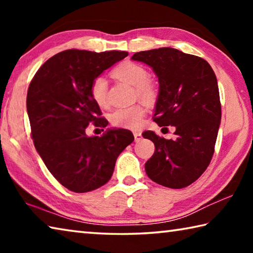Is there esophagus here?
Segmentation results:
<instances>
[{"label": "esophagus", "instance_id": "obj_1", "mask_svg": "<svg viewBox=\"0 0 253 253\" xmlns=\"http://www.w3.org/2000/svg\"><path fill=\"white\" fill-rule=\"evenodd\" d=\"M134 137H135V142H139L140 138H142V132L134 131Z\"/></svg>", "mask_w": 253, "mask_h": 253}]
</instances>
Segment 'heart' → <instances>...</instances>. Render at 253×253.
Instances as JSON below:
<instances>
[{
	"instance_id": "1",
	"label": "heart",
	"mask_w": 253,
	"mask_h": 253,
	"mask_svg": "<svg viewBox=\"0 0 253 253\" xmlns=\"http://www.w3.org/2000/svg\"><path fill=\"white\" fill-rule=\"evenodd\" d=\"M116 79L135 87L136 95L140 99L151 101L155 98V88L149 83V74L144 67L134 62H126L118 66L113 71ZM90 96L99 107L108 105V84L104 77H98L90 84ZM145 108L140 105H135L126 108H118L109 115V122L114 127L125 129H138L145 116Z\"/></svg>"
}]
</instances>
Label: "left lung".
<instances>
[{"label": "left lung", "mask_w": 253, "mask_h": 253, "mask_svg": "<svg viewBox=\"0 0 253 253\" xmlns=\"http://www.w3.org/2000/svg\"><path fill=\"white\" fill-rule=\"evenodd\" d=\"M131 60L151 67L158 78L154 121L175 127L173 139L144 132L155 145L145 170L163 186L186 187L204 173L214 153L221 123L215 74L204 59L173 48L140 51Z\"/></svg>", "instance_id": "obj_1"}]
</instances>
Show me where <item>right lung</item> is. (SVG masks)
Here are the masks:
<instances>
[{"label":"right lung","instance_id":"obj_1","mask_svg":"<svg viewBox=\"0 0 253 253\" xmlns=\"http://www.w3.org/2000/svg\"><path fill=\"white\" fill-rule=\"evenodd\" d=\"M127 55L125 51H62L41 66L29 85L34 147L57 181L76 193L105 185L119 154L134 140L123 128H108L100 137L85 134L90 124L108 125L90 96L91 83Z\"/></svg>","mask_w":253,"mask_h":253}]
</instances>
